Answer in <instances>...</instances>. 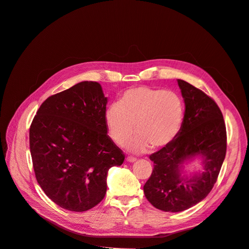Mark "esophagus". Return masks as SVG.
<instances>
[{"instance_id":"1","label":"esophagus","mask_w":249,"mask_h":249,"mask_svg":"<svg viewBox=\"0 0 249 249\" xmlns=\"http://www.w3.org/2000/svg\"><path fill=\"white\" fill-rule=\"evenodd\" d=\"M127 161H129V162H134V161H136V158H134V156H131V155H129V156H127Z\"/></svg>"}]
</instances>
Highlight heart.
Returning <instances> with one entry per match:
<instances>
[{"mask_svg":"<svg viewBox=\"0 0 249 249\" xmlns=\"http://www.w3.org/2000/svg\"><path fill=\"white\" fill-rule=\"evenodd\" d=\"M185 119V105L174 90L146 86L125 90L117 104L105 112V124L110 138L123 146L135 132L132 144L136 151L147 145L160 148L171 143L179 133Z\"/></svg>","mask_w":249,"mask_h":249,"instance_id":"1","label":"heart"}]
</instances>
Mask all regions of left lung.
I'll return each instance as SVG.
<instances>
[{
    "mask_svg": "<svg viewBox=\"0 0 249 249\" xmlns=\"http://www.w3.org/2000/svg\"><path fill=\"white\" fill-rule=\"evenodd\" d=\"M185 100V119L178 136L149 155L154 167L143 191L148 202L164 212H180L205 199L217 181L227 148L223 115L216 102L193 85L178 80ZM196 155L204 159V172L187 180L180 166Z\"/></svg>",
    "mask_w": 249,
    "mask_h": 249,
    "instance_id": "8db88e82",
    "label": "left lung"
}]
</instances>
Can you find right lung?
<instances>
[{
    "label": "right lung",
    "instance_id": "1",
    "mask_svg": "<svg viewBox=\"0 0 249 249\" xmlns=\"http://www.w3.org/2000/svg\"><path fill=\"white\" fill-rule=\"evenodd\" d=\"M106 105L100 84L82 82L48 97L33 118L35 178L47 197L67 210L97 206L106 195L109 168L125 160L107 134Z\"/></svg>",
    "mask_w": 249,
    "mask_h": 249
}]
</instances>
